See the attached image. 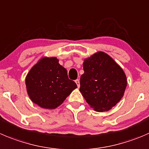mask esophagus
Here are the masks:
<instances>
[{"mask_svg": "<svg viewBox=\"0 0 149 149\" xmlns=\"http://www.w3.org/2000/svg\"><path fill=\"white\" fill-rule=\"evenodd\" d=\"M75 82L76 83V84H77V86L79 88V86H80V81L79 80V79H76V81H75Z\"/></svg>", "mask_w": 149, "mask_h": 149, "instance_id": "esophagus-1", "label": "esophagus"}]
</instances>
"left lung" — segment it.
Listing matches in <instances>:
<instances>
[{
  "instance_id": "8db88e82",
  "label": "left lung",
  "mask_w": 149,
  "mask_h": 149,
  "mask_svg": "<svg viewBox=\"0 0 149 149\" xmlns=\"http://www.w3.org/2000/svg\"><path fill=\"white\" fill-rule=\"evenodd\" d=\"M83 68L79 91L86 102L97 112L111 110L123 97L126 89L127 79L123 69L103 52L85 58Z\"/></svg>"
}]
</instances>
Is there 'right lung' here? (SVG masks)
Segmentation results:
<instances>
[{
  "instance_id": "1",
  "label": "right lung",
  "mask_w": 149,
  "mask_h": 149,
  "mask_svg": "<svg viewBox=\"0 0 149 149\" xmlns=\"http://www.w3.org/2000/svg\"><path fill=\"white\" fill-rule=\"evenodd\" d=\"M25 84L32 102L46 109L57 108L77 88L56 57L40 59L27 73Z\"/></svg>"
}]
</instances>
